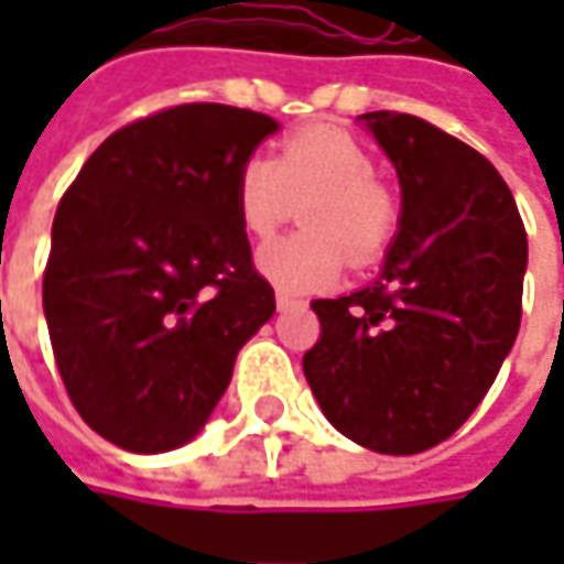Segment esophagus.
<instances>
[{
	"label": "esophagus",
	"instance_id": "1",
	"mask_svg": "<svg viewBox=\"0 0 564 564\" xmlns=\"http://www.w3.org/2000/svg\"><path fill=\"white\" fill-rule=\"evenodd\" d=\"M304 301H297V297H292V294L285 292H275V307L279 311H289V307H301Z\"/></svg>",
	"mask_w": 564,
	"mask_h": 564
}]
</instances>
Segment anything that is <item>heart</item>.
<instances>
[{"label":"heart","mask_w":564,"mask_h":564,"mask_svg":"<svg viewBox=\"0 0 564 564\" xmlns=\"http://www.w3.org/2000/svg\"><path fill=\"white\" fill-rule=\"evenodd\" d=\"M304 204L307 235L270 241L257 257L282 292L329 289L345 257L355 267L373 263L399 228V204L377 178L373 153L333 124L301 128L275 143L272 160L250 156L238 169L235 206L250 238H270Z\"/></svg>","instance_id":"heart-1"}]
</instances>
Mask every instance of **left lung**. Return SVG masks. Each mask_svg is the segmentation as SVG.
<instances>
[{
	"mask_svg": "<svg viewBox=\"0 0 564 564\" xmlns=\"http://www.w3.org/2000/svg\"><path fill=\"white\" fill-rule=\"evenodd\" d=\"M401 182V228L373 285L311 301L304 377L364 448L417 455L487 395L521 326L528 231L484 153L408 112H364Z\"/></svg>",
	"mask_w": 564,
	"mask_h": 564,
	"instance_id": "1",
	"label": "left lung"
}]
</instances>
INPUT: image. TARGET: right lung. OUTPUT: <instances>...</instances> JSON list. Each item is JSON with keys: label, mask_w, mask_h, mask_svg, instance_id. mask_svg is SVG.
<instances>
[{"label": "right lung", "mask_w": 564, "mask_h": 564, "mask_svg": "<svg viewBox=\"0 0 564 564\" xmlns=\"http://www.w3.org/2000/svg\"><path fill=\"white\" fill-rule=\"evenodd\" d=\"M279 124L182 102L109 134L62 194L43 314L65 392L128 452L185 445L275 311L235 206L238 169Z\"/></svg>", "instance_id": "right-lung-1"}]
</instances>
